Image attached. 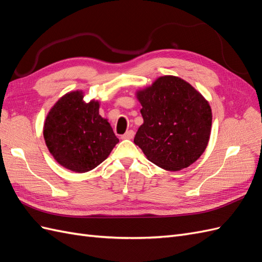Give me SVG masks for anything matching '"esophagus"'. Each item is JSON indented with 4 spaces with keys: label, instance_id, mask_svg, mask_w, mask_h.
Here are the masks:
<instances>
[{
    "label": "esophagus",
    "instance_id": "esophagus-1",
    "mask_svg": "<svg viewBox=\"0 0 262 262\" xmlns=\"http://www.w3.org/2000/svg\"><path fill=\"white\" fill-rule=\"evenodd\" d=\"M134 137V131L133 130H129V131H126L123 136L121 137V139H128V140H130V139H132Z\"/></svg>",
    "mask_w": 262,
    "mask_h": 262
}]
</instances>
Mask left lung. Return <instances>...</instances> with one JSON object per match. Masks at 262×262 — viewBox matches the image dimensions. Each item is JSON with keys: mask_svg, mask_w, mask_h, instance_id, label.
<instances>
[{"mask_svg": "<svg viewBox=\"0 0 262 262\" xmlns=\"http://www.w3.org/2000/svg\"><path fill=\"white\" fill-rule=\"evenodd\" d=\"M143 117L134 138L149 162L167 170L193 164L207 148L212 125L209 102L179 77L162 76L137 93Z\"/></svg>", "mask_w": 262, "mask_h": 262, "instance_id": "8db88e82", "label": "left lung"}]
</instances>
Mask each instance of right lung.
<instances>
[{"instance_id": "add662e5", "label": "right lung", "mask_w": 262, "mask_h": 262, "mask_svg": "<svg viewBox=\"0 0 262 262\" xmlns=\"http://www.w3.org/2000/svg\"><path fill=\"white\" fill-rule=\"evenodd\" d=\"M83 98L80 91L66 94L51 108L43 125L46 144L54 160L76 172L97 167L119 142L99 115V102Z\"/></svg>"}]
</instances>
